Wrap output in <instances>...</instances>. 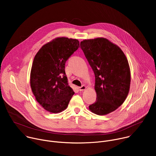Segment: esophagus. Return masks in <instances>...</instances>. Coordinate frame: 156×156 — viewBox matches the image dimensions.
<instances>
[{
    "label": "esophagus",
    "mask_w": 156,
    "mask_h": 156,
    "mask_svg": "<svg viewBox=\"0 0 156 156\" xmlns=\"http://www.w3.org/2000/svg\"><path fill=\"white\" fill-rule=\"evenodd\" d=\"M86 86L85 85H83V86H81V87H79V90H80V91H84V90H86Z\"/></svg>",
    "instance_id": "obj_1"
}]
</instances>
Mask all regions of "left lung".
<instances>
[{"mask_svg": "<svg viewBox=\"0 0 156 156\" xmlns=\"http://www.w3.org/2000/svg\"><path fill=\"white\" fill-rule=\"evenodd\" d=\"M80 48L95 75L97 98L89 109L99 115L112 112L124 102L129 93L131 75L128 60L122 49L106 38L84 39Z\"/></svg>", "mask_w": 156, "mask_h": 156, "instance_id": "1", "label": "left lung"}]
</instances>
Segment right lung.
<instances>
[{"label":"right lung","instance_id":"right-lung-1","mask_svg":"<svg viewBox=\"0 0 156 156\" xmlns=\"http://www.w3.org/2000/svg\"><path fill=\"white\" fill-rule=\"evenodd\" d=\"M79 47L78 39L57 37L42 46L34 58L31 90L37 102L51 113L65 110L75 94L69 85L65 65Z\"/></svg>","mask_w":156,"mask_h":156}]
</instances>
